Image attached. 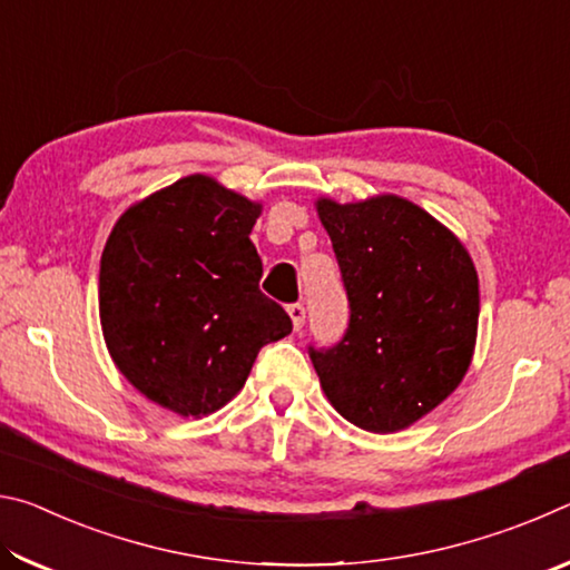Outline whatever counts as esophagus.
<instances>
[{
    "label": "esophagus",
    "mask_w": 570,
    "mask_h": 570,
    "mask_svg": "<svg viewBox=\"0 0 570 570\" xmlns=\"http://www.w3.org/2000/svg\"><path fill=\"white\" fill-rule=\"evenodd\" d=\"M288 316H292L294 332H302V326H304V322H306V308H304V304H292V306H288Z\"/></svg>",
    "instance_id": "1"
}]
</instances>
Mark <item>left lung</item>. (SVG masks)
I'll use <instances>...</instances> for the list:
<instances>
[{"label": "left lung", "instance_id": "1", "mask_svg": "<svg viewBox=\"0 0 570 570\" xmlns=\"http://www.w3.org/2000/svg\"><path fill=\"white\" fill-rule=\"evenodd\" d=\"M350 296V330L308 352L332 407L366 432H400L445 402L475 354V264L452 230L412 200L316 198Z\"/></svg>", "mask_w": 570, "mask_h": 570}]
</instances>
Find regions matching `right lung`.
Wrapping results in <instances>:
<instances>
[{
	"instance_id": "1",
	"label": "right lung",
	"mask_w": 570,
	"mask_h": 570,
	"mask_svg": "<svg viewBox=\"0 0 570 570\" xmlns=\"http://www.w3.org/2000/svg\"><path fill=\"white\" fill-rule=\"evenodd\" d=\"M264 206L193 173L115 220L100 258V324L115 366L178 417H206L244 390L264 344L292 334L258 292L250 228Z\"/></svg>"
}]
</instances>
